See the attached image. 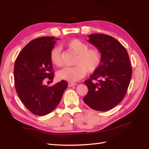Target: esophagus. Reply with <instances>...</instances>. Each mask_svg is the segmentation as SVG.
<instances>
[{"instance_id":"1","label":"esophagus","mask_w":149,"mask_h":149,"mask_svg":"<svg viewBox=\"0 0 149 149\" xmlns=\"http://www.w3.org/2000/svg\"><path fill=\"white\" fill-rule=\"evenodd\" d=\"M68 85L69 87H72V86H76L77 84L74 83H72V82H68Z\"/></svg>"}]
</instances>
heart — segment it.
I'll use <instances>...</instances> for the list:
<instances>
[{
  "instance_id": "obj_1",
  "label": "heart",
  "mask_w": 149,
  "mask_h": 149,
  "mask_svg": "<svg viewBox=\"0 0 149 149\" xmlns=\"http://www.w3.org/2000/svg\"><path fill=\"white\" fill-rule=\"evenodd\" d=\"M64 45L77 54L73 67H65L58 72L60 79L75 82L84 77L88 73H93L99 68L102 61V54L97 48H89L86 43L78 39L66 42ZM52 63L59 67L62 65L61 49L59 47L53 48L50 54Z\"/></svg>"
}]
</instances>
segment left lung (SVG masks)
<instances>
[{
    "label": "left lung",
    "mask_w": 149,
    "mask_h": 149,
    "mask_svg": "<svg viewBox=\"0 0 149 149\" xmlns=\"http://www.w3.org/2000/svg\"><path fill=\"white\" fill-rule=\"evenodd\" d=\"M88 42L102 54L100 65L84 81L88 89L84 101L91 109L106 111L124 98L132 77L127 50L115 38L104 34L88 36Z\"/></svg>",
    "instance_id": "left-lung-1"
}]
</instances>
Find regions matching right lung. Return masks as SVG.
I'll use <instances>...</instances> for the list:
<instances>
[{"label":"right lung","instance_id":"add662e5","mask_svg":"<svg viewBox=\"0 0 149 149\" xmlns=\"http://www.w3.org/2000/svg\"><path fill=\"white\" fill-rule=\"evenodd\" d=\"M58 40L44 36L31 41L15 63L16 91L27 109L36 115H46L54 109L68 86L64 80L52 86L43 84L45 78L52 82L54 79L50 54Z\"/></svg>","mask_w":149,"mask_h":149}]
</instances>
